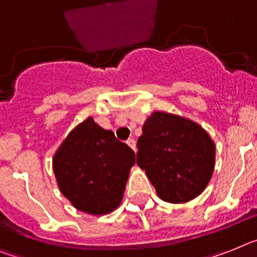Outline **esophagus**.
Here are the masks:
<instances>
[{"label": "esophagus", "mask_w": 257, "mask_h": 257, "mask_svg": "<svg viewBox=\"0 0 257 257\" xmlns=\"http://www.w3.org/2000/svg\"><path fill=\"white\" fill-rule=\"evenodd\" d=\"M126 143L128 144V147L133 148L134 151H135V150H137V142L134 141V139H128V141H127Z\"/></svg>", "instance_id": "esophagus-1"}]
</instances>
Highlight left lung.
Segmentation results:
<instances>
[{"label":"left lung","mask_w":257,"mask_h":257,"mask_svg":"<svg viewBox=\"0 0 257 257\" xmlns=\"http://www.w3.org/2000/svg\"><path fill=\"white\" fill-rule=\"evenodd\" d=\"M137 164L163 201L181 203L200 196L209 184L215 146L200 124L155 111L138 139Z\"/></svg>","instance_id":"8db88e82"}]
</instances>
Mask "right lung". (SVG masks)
<instances>
[{
    "label": "right lung",
    "mask_w": 257,
    "mask_h": 257,
    "mask_svg": "<svg viewBox=\"0 0 257 257\" xmlns=\"http://www.w3.org/2000/svg\"><path fill=\"white\" fill-rule=\"evenodd\" d=\"M135 152L88 118L72 130L54 156L61 193L76 209L101 215L122 201Z\"/></svg>",
    "instance_id": "add662e5"
}]
</instances>
